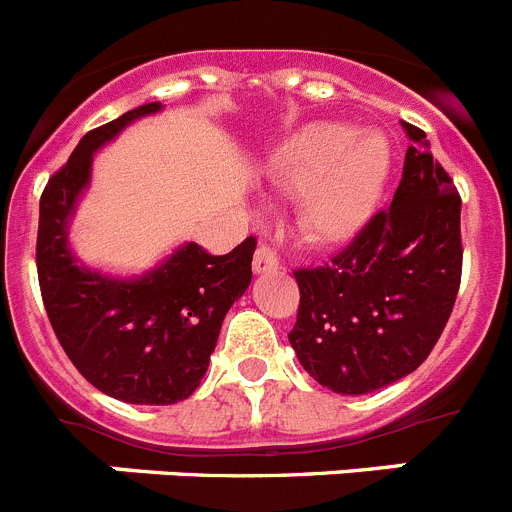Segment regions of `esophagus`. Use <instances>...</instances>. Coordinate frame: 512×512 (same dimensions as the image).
<instances>
[{"mask_svg": "<svg viewBox=\"0 0 512 512\" xmlns=\"http://www.w3.org/2000/svg\"><path fill=\"white\" fill-rule=\"evenodd\" d=\"M282 266V261H279L277 251L269 246V243H259V248H256V253H253V271L256 274H264V271H274Z\"/></svg>", "mask_w": 512, "mask_h": 512, "instance_id": "obj_1", "label": "esophagus"}]
</instances>
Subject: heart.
Segmentation results:
<instances>
[{"instance_id":"1","label":"heart","mask_w":512,"mask_h":512,"mask_svg":"<svg viewBox=\"0 0 512 512\" xmlns=\"http://www.w3.org/2000/svg\"><path fill=\"white\" fill-rule=\"evenodd\" d=\"M392 153L377 133L315 122L269 158V182L284 192H302L300 228L318 243L351 241L377 210L390 176Z\"/></svg>"}]
</instances>
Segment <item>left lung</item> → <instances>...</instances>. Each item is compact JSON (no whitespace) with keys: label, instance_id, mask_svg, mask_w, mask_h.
I'll return each mask as SVG.
<instances>
[{"label":"left lung","instance_id":"1","mask_svg":"<svg viewBox=\"0 0 512 512\" xmlns=\"http://www.w3.org/2000/svg\"><path fill=\"white\" fill-rule=\"evenodd\" d=\"M410 138L392 205L328 264L297 269L289 343L312 379L366 395L415 372L449 323L461 282V197L425 133Z\"/></svg>","mask_w":512,"mask_h":512}]
</instances>
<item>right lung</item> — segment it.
I'll use <instances>...</instances> for the list:
<instances>
[{"mask_svg":"<svg viewBox=\"0 0 512 512\" xmlns=\"http://www.w3.org/2000/svg\"><path fill=\"white\" fill-rule=\"evenodd\" d=\"M161 110L140 104L89 130L40 197L38 282L45 312L79 374L99 392L130 405L187 400L210 364L225 312L251 284L256 238L225 256L197 243L135 279L87 269L69 248V223L92 176V156L138 117Z\"/></svg>","mask_w":512,"mask_h":512,"instance_id":"1","label":"right lung"}]
</instances>
